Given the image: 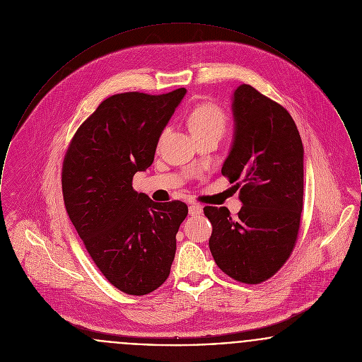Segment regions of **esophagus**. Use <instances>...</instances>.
Instances as JSON below:
<instances>
[{"instance_id": "esophagus-1", "label": "esophagus", "mask_w": 362, "mask_h": 362, "mask_svg": "<svg viewBox=\"0 0 362 362\" xmlns=\"http://www.w3.org/2000/svg\"><path fill=\"white\" fill-rule=\"evenodd\" d=\"M203 214V207L202 206H199V204H190L189 206V215L192 216H199V215H202Z\"/></svg>"}]
</instances>
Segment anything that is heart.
<instances>
[{
    "instance_id": "b5f03b06",
    "label": "heart",
    "mask_w": 362,
    "mask_h": 362,
    "mask_svg": "<svg viewBox=\"0 0 362 362\" xmlns=\"http://www.w3.org/2000/svg\"><path fill=\"white\" fill-rule=\"evenodd\" d=\"M188 124L193 136L209 132L222 134L226 127V115L219 106L204 103L190 112Z\"/></svg>"
}]
</instances>
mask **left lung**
I'll return each instance as SVG.
<instances>
[{
  "instance_id": "left-lung-1",
  "label": "left lung",
  "mask_w": 362,
  "mask_h": 362,
  "mask_svg": "<svg viewBox=\"0 0 362 362\" xmlns=\"http://www.w3.org/2000/svg\"><path fill=\"white\" fill-rule=\"evenodd\" d=\"M233 143L222 174L237 182L243 209L204 207L209 250L225 274L260 284L285 264L297 241L304 197V147L288 112L249 84L231 96Z\"/></svg>"
}]
</instances>
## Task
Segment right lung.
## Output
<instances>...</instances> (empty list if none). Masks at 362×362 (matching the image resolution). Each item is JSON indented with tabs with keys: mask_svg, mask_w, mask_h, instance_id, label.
Listing matches in <instances>:
<instances>
[{
	"mask_svg": "<svg viewBox=\"0 0 362 362\" xmlns=\"http://www.w3.org/2000/svg\"><path fill=\"white\" fill-rule=\"evenodd\" d=\"M187 94H117L77 129L62 166L66 212L105 278L118 290L144 296L172 268L175 234L188 215L180 200L155 203L132 188L153 165L159 137Z\"/></svg>",
	"mask_w": 362,
	"mask_h": 362,
	"instance_id": "1",
	"label": "right lung"
}]
</instances>
